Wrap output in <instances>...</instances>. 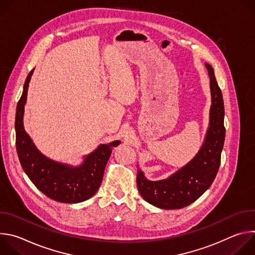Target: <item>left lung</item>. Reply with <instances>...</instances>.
Listing matches in <instances>:
<instances>
[{
    "instance_id": "obj_1",
    "label": "left lung",
    "mask_w": 255,
    "mask_h": 255,
    "mask_svg": "<svg viewBox=\"0 0 255 255\" xmlns=\"http://www.w3.org/2000/svg\"><path fill=\"white\" fill-rule=\"evenodd\" d=\"M210 76L212 106L210 126L201 150L186 166L167 179L150 181L139 169L137 187L147 203L160 209H181L198 200L212 185L221 162L225 140L224 102L213 67L206 64Z\"/></svg>"
}]
</instances>
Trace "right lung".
I'll return each instance as SVG.
<instances>
[{
  "label": "right lung",
  "instance_id": "add662e5",
  "mask_svg": "<svg viewBox=\"0 0 255 255\" xmlns=\"http://www.w3.org/2000/svg\"><path fill=\"white\" fill-rule=\"evenodd\" d=\"M32 74L33 69L26 78L16 110V149L20 163L35 187L48 198L67 204L84 202L99 190L112 147H116L120 141L100 145L79 167H70L42 155L23 127L24 105Z\"/></svg>",
  "mask_w": 255,
  "mask_h": 255
}]
</instances>
